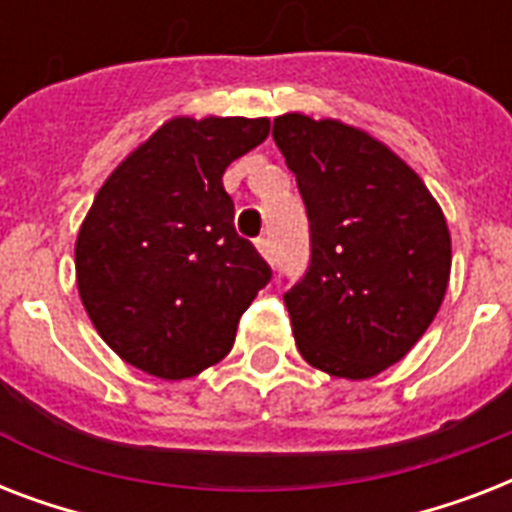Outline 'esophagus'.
Segmentation results:
<instances>
[{
    "label": "esophagus",
    "mask_w": 512,
    "mask_h": 512,
    "mask_svg": "<svg viewBox=\"0 0 512 512\" xmlns=\"http://www.w3.org/2000/svg\"><path fill=\"white\" fill-rule=\"evenodd\" d=\"M255 247L260 249V255H263L265 260H271V257H273V244H271V239H268V236H257Z\"/></svg>",
    "instance_id": "esophagus-1"
}]
</instances>
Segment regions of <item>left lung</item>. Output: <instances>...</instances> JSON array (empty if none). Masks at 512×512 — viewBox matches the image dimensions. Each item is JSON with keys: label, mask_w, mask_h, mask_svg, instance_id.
I'll return each instance as SVG.
<instances>
[{"label": "left lung", "mask_w": 512, "mask_h": 512, "mask_svg": "<svg viewBox=\"0 0 512 512\" xmlns=\"http://www.w3.org/2000/svg\"><path fill=\"white\" fill-rule=\"evenodd\" d=\"M311 228L303 279L284 292L303 358L366 380L396 364L441 308L452 241L444 212L393 151L340 122L273 119Z\"/></svg>", "instance_id": "8db88e82"}]
</instances>
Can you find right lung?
<instances>
[{
	"instance_id": "1",
	"label": "right lung",
	"mask_w": 512,
	"mask_h": 512,
	"mask_svg": "<svg viewBox=\"0 0 512 512\" xmlns=\"http://www.w3.org/2000/svg\"><path fill=\"white\" fill-rule=\"evenodd\" d=\"M268 119H172L108 177L79 239L76 284L100 337L162 380L228 356L271 265L233 228L225 167Z\"/></svg>"
}]
</instances>
